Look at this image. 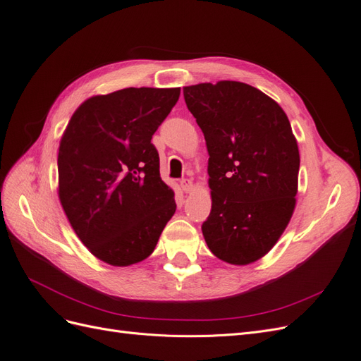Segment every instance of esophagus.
<instances>
[{"mask_svg": "<svg viewBox=\"0 0 361 361\" xmlns=\"http://www.w3.org/2000/svg\"><path fill=\"white\" fill-rule=\"evenodd\" d=\"M180 187H182L183 192H191L192 188H194V185H192L191 179H182L180 180Z\"/></svg>", "mask_w": 361, "mask_h": 361, "instance_id": "34e87169", "label": "esophagus"}]
</instances>
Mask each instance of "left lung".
Segmentation results:
<instances>
[{
	"label": "left lung",
	"mask_w": 361,
	"mask_h": 361,
	"mask_svg": "<svg viewBox=\"0 0 361 361\" xmlns=\"http://www.w3.org/2000/svg\"><path fill=\"white\" fill-rule=\"evenodd\" d=\"M206 140L212 207L202 226L212 253L248 265L276 245L297 203L300 152L286 113L239 81L183 87Z\"/></svg>",
	"instance_id": "left-lung-1"
}]
</instances>
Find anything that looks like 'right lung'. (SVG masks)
Masks as SVG:
<instances>
[{"label": "right lung", "mask_w": 361, "mask_h": 361, "mask_svg": "<svg viewBox=\"0 0 361 361\" xmlns=\"http://www.w3.org/2000/svg\"><path fill=\"white\" fill-rule=\"evenodd\" d=\"M180 94L129 87L84 101L59 147V197L90 253L113 267L145 260L176 211L152 135Z\"/></svg>", "instance_id": "obj_1"}]
</instances>
